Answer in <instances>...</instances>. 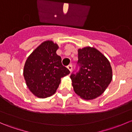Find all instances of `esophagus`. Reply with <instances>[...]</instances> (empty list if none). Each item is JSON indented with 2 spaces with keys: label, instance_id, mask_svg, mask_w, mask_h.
I'll use <instances>...</instances> for the list:
<instances>
[{
  "label": "esophagus",
  "instance_id": "esophagus-1",
  "mask_svg": "<svg viewBox=\"0 0 132 132\" xmlns=\"http://www.w3.org/2000/svg\"><path fill=\"white\" fill-rule=\"evenodd\" d=\"M67 68H68V70H70V71H71V70H72V65H71V64L68 65Z\"/></svg>",
  "mask_w": 132,
  "mask_h": 132
}]
</instances>
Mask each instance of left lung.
<instances>
[{"label":"left lung","mask_w":132,"mask_h":132,"mask_svg":"<svg viewBox=\"0 0 132 132\" xmlns=\"http://www.w3.org/2000/svg\"><path fill=\"white\" fill-rule=\"evenodd\" d=\"M80 66L77 73L71 74L75 93L86 100L102 95L112 79V70L107 58L96 48L86 46L78 50Z\"/></svg>","instance_id":"1"}]
</instances>
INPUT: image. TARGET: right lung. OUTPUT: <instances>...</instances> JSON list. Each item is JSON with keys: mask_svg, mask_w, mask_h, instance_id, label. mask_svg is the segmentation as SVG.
Masks as SVG:
<instances>
[{"mask_svg": "<svg viewBox=\"0 0 132 132\" xmlns=\"http://www.w3.org/2000/svg\"><path fill=\"white\" fill-rule=\"evenodd\" d=\"M59 46L52 40L41 43L29 55L23 68V77L30 91L45 98L55 94L62 77L70 74L57 54Z\"/></svg>", "mask_w": 132, "mask_h": 132, "instance_id": "1", "label": "right lung"}]
</instances>
